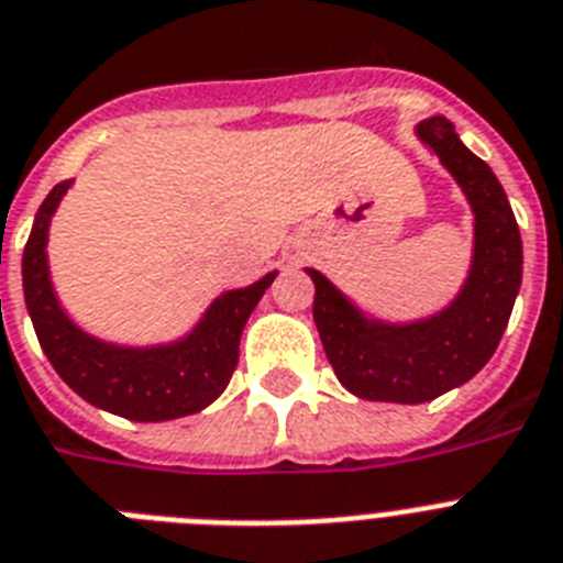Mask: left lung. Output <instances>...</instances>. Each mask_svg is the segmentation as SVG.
<instances>
[{
  "mask_svg": "<svg viewBox=\"0 0 563 563\" xmlns=\"http://www.w3.org/2000/svg\"><path fill=\"white\" fill-rule=\"evenodd\" d=\"M416 139L454 176L474 213L472 266L454 300L428 318L382 321L327 274L306 268L314 283V327L338 382L358 399L396 405H422L477 376L504 338L523 277L518 222L492 167L442 115L416 123Z\"/></svg>",
  "mask_w": 563,
  "mask_h": 563,
  "instance_id": "left-lung-1",
  "label": "left lung"
}]
</instances>
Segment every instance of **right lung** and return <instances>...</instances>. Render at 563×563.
Masks as SVG:
<instances>
[{"mask_svg":"<svg viewBox=\"0 0 563 563\" xmlns=\"http://www.w3.org/2000/svg\"><path fill=\"white\" fill-rule=\"evenodd\" d=\"M71 181H59L45 196L22 251V291L31 323L57 376L89 405L132 422H167L199 413L222 396L236 358L245 321L274 283L268 272L245 289L213 300L187 335L167 344H112L77 327L54 291L48 272V228Z\"/></svg>","mask_w":563,"mask_h":563,"instance_id":"1","label":"right lung"}]
</instances>
